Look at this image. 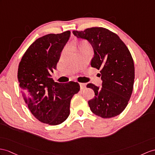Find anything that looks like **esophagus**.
Wrapping results in <instances>:
<instances>
[{"instance_id":"1","label":"esophagus","mask_w":155,"mask_h":155,"mask_svg":"<svg viewBox=\"0 0 155 155\" xmlns=\"http://www.w3.org/2000/svg\"><path fill=\"white\" fill-rule=\"evenodd\" d=\"M80 88L81 89H84L86 88V84H83V83H81V84H80Z\"/></svg>"}]
</instances>
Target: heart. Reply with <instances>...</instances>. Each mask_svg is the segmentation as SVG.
Masks as SVG:
<instances>
[{"label": "heart", "instance_id": "b5f03b06", "mask_svg": "<svg viewBox=\"0 0 155 155\" xmlns=\"http://www.w3.org/2000/svg\"><path fill=\"white\" fill-rule=\"evenodd\" d=\"M80 47L81 48H87V45L86 44H84V45H82Z\"/></svg>", "mask_w": 155, "mask_h": 155}]
</instances>
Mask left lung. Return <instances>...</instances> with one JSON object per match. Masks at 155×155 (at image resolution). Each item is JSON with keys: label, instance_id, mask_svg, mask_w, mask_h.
<instances>
[{"label": "left lung", "instance_id": "obj_1", "mask_svg": "<svg viewBox=\"0 0 155 155\" xmlns=\"http://www.w3.org/2000/svg\"><path fill=\"white\" fill-rule=\"evenodd\" d=\"M72 33L91 45L94 56L91 66L101 70L102 87L92 84L87 85L95 92V97L88 101L91 110L103 118L119 115L133 91L135 68L130 51L116 33L107 29L91 28Z\"/></svg>", "mask_w": 155, "mask_h": 155}]
</instances>
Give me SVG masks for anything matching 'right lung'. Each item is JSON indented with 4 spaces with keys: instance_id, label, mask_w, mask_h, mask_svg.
Instances as JSON below:
<instances>
[{
    "instance_id": "obj_1",
    "label": "right lung",
    "mask_w": 155,
    "mask_h": 155,
    "mask_svg": "<svg viewBox=\"0 0 155 155\" xmlns=\"http://www.w3.org/2000/svg\"><path fill=\"white\" fill-rule=\"evenodd\" d=\"M70 37L67 31L40 37L30 45L19 64L22 97L32 114L49 125H58L68 118L71 98L80 89L78 82L61 84L52 78Z\"/></svg>"
}]
</instances>
